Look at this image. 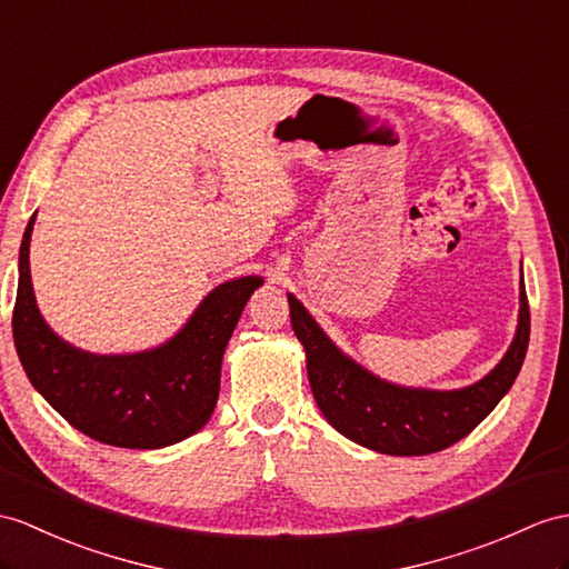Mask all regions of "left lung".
I'll list each match as a JSON object with an SVG mask.
<instances>
[{
  "label": "left lung",
  "mask_w": 569,
  "mask_h": 569,
  "mask_svg": "<svg viewBox=\"0 0 569 569\" xmlns=\"http://www.w3.org/2000/svg\"><path fill=\"white\" fill-rule=\"evenodd\" d=\"M289 316L307 352L309 383L323 418L355 445L389 456H425L447 449L488 418L519 377L529 348V301L523 274L515 340L500 362L463 389L437 391L391 383L371 373L332 342L316 318L295 297Z\"/></svg>",
  "instance_id": "left-lung-1"
}]
</instances>
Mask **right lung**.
<instances>
[{"label": "right lung", "instance_id": "1", "mask_svg": "<svg viewBox=\"0 0 569 569\" xmlns=\"http://www.w3.org/2000/svg\"><path fill=\"white\" fill-rule=\"evenodd\" d=\"M19 251L13 345L33 389L79 432L122 449H163L212 418L221 359L260 274L217 284L173 338L142 352L96 355L62 340L40 313L31 282V233Z\"/></svg>", "mask_w": 569, "mask_h": 569}]
</instances>
